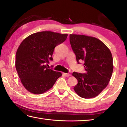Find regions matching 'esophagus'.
Here are the masks:
<instances>
[{"instance_id": "34e87169", "label": "esophagus", "mask_w": 127, "mask_h": 127, "mask_svg": "<svg viewBox=\"0 0 127 127\" xmlns=\"http://www.w3.org/2000/svg\"><path fill=\"white\" fill-rule=\"evenodd\" d=\"M63 75L66 77H69L70 76V74L68 73H63Z\"/></svg>"}]
</instances>
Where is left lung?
Instances as JSON below:
<instances>
[{"instance_id": "1", "label": "left lung", "mask_w": 127, "mask_h": 127, "mask_svg": "<svg viewBox=\"0 0 127 127\" xmlns=\"http://www.w3.org/2000/svg\"><path fill=\"white\" fill-rule=\"evenodd\" d=\"M70 42L77 63L84 61L86 71L85 74L72 73L78 81L74 90L81 98H94L111 79L114 69L111 51L98 39L84 35L70 34Z\"/></svg>"}]
</instances>
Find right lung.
Returning <instances> with one entry per match:
<instances>
[{
  "instance_id": "1",
  "label": "right lung",
  "mask_w": 127,
  "mask_h": 127,
  "mask_svg": "<svg viewBox=\"0 0 127 127\" xmlns=\"http://www.w3.org/2000/svg\"><path fill=\"white\" fill-rule=\"evenodd\" d=\"M68 34L50 31L32 34L24 39L16 52L15 66L22 85L29 92L45 93L62 76L61 72L47 67L55 48L66 40Z\"/></svg>"
}]
</instances>
